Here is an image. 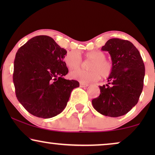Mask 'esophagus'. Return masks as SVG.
Masks as SVG:
<instances>
[{
	"label": "esophagus",
	"instance_id": "34e87169",
	"mask_svg": "<svg viewBox=\"0 0 155 155\" xmlns=\"http://www.w3.org/2000/svg\"><path fill=\"white\" fill-rule=\"evenodd\" d=\"M80 86L82 87H85L89 86V84L84 83V82H80Z\"/></svg>",
	"mask_w": 155,
	"mask_h": 155
}]
</instances>
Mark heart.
I'll use <instances>...</instances> for the list:
<instances>
[{
    "label": "heart",
    "instance_id": "1",
    "mask_svg": "<svg viewBox=\"0 0 155 155\" xmlns=\"http://www.w3.org/2000/svg\"><path fill=\"white\" fill-rule=\"evenodd\" d=\"M87 60L92 61L89 64L90 71L75 69L80 67L82 63V57L77 51H71L67 53L64 57V62L67 67L75 69L70 73L71 79L78 80L82 82H90L99 80L101 75L107 78L112 72L111 63L106 59V54L100 51H92L85 54Z\"/></svg>",
    "mask_w": 155,
    "mask_h": 155
}]
</instances>
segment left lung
<instances>
[{"label":"left lung","mask_w":155,"mask_h":155,"mask_svg":"<svg viewBox=\"0 0 155 155\" xmlns=\"http://www.w3.org/2000/svg\"><path fill=\"white\" fill-rule=\"evenodd\" d=\"M101 49L109 53L113 68L108 84L99 86L100 94L92 103L102 115L118 117L137 104L143 88L145 65L139 51L128 40L111 39Z\"/></svg>","instance_id":"obj_1"}]
</instances>
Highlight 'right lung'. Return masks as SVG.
<instances>
[{
    "mask_svg": "<svg viewBox=\"0 0 155 155\" xmlns=\"http://www.w3.org/2000/svg\"><path fill=\"white\" fill-rule=\"evenodd\" d=\"M66 50L48 36H37L19 48L14 61L13 82L18 100L29 113L49 118L66 107L77 80H66Z\"/></svg>",
    "mask_w": 155,
    "mask_h": 155,
    "instance_id": "right-lung-1",
    "label": "right lung"
}]
</instances>
